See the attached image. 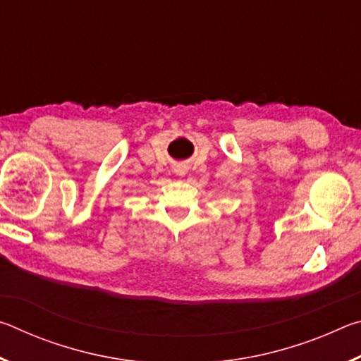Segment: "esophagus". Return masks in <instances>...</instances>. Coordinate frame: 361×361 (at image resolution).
I'll return each mask as SVG.
<instances>
[{"instance_id":"34e87169","label":"esophagus","mask_w":361,"mask_h":361,"mask_svg":"<svg viewBox=\"0 0 361 361\" xmlns=\"http://www.w3.org/2000/svg\"><path fill=\"white\" fill-rule=\"evenodd\" d=\"M186 172H188L186 166H181V164H178V166H175V167H173V173H175V175H178V176H185V175H186Z\"/></svg>"}]
</instances>
